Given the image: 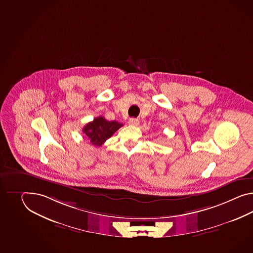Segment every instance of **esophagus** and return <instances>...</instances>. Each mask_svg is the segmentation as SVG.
I'll return each mask as SVG.
<instances>
[{"mask_svg": "<svg viewBox=\"0 0 253 253\" xmlns=\"http://www.w3.org/2000/svg\"><path fill=\"white\" fill-rule=\"evenodd\" d=\"M129 124H130V125H133V126H138L139 124H140V122H139L138 119L131 118V119H129Z\"/></svg>", "mask_w": 253, "mask_h": 253, "instance_id": "obj_1", "label": "esophagus"}]
</instances>
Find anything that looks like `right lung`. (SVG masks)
Instances as JSON below:
<instances>
[{
  "instance_id": "obj_1",
  "label": "right lung",
  "mask_w": 253,
  "mask_h": 253,
  "mask_svg": "<svg viewBox=\"0 0 253 253\" xmlns=\"http://www.w3.org/2000/svg\"><path fill=\"white\" fill-rule=\"evenodd\" d=\"M122 126H124V124H120L116 121L109 122L102 116H99L86 124L83 128V132L94 146L99 147Z\"/></svg>"
}]
</instances>
